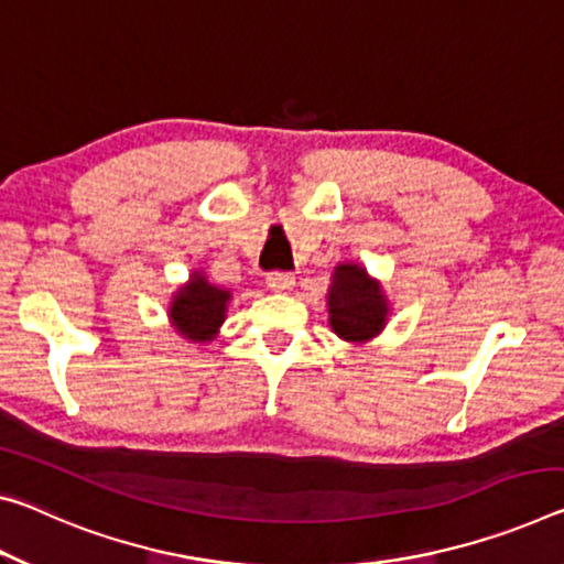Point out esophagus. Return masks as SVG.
Returning a JSON list of instances; mask_svg holds the SVG:
<instances>
[{
    "label": "esophagus",
    "instance_id": "obj_1",
    "mask_svg": "<svg viewBox=\"0 0 564 564\" xmlns=\"http://www.w3.org/2000/svg\"><path fill=\"white\" fill-rule=\"evenodd\" d=\"M268 289L271 291H275V293H285V291H291L293 289V275L291 273H285V271H275V273H271L268 275Z\"/></svg>",
    "mask_w": 564,
    "mask_h": 564
}]
</instances>
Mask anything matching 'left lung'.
Masks as SVG:
<instances>
[{"instance_id": "left-lung-1", "label": "left lung", "mask_w": 564, "mask_h": 564, "mask_svg": "<svg viewBox=\"0 0 564 564\" xmlns=\"http://www.w3.org/2000/svg\"><path fill=\"white\" fill-rule=\"evenodd\" d=\"M389 301L359 263H338L328 289V324L344 341L364 344L387 326Z\"/></svg>"}]
</instances>
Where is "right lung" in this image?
I'll use <instances>...</instances> for the list:
<instances>
[{
    "label": "right lung",
    "instance_id": "1",
    "mask_svg": "<svg viewBox=\"0 0 564 564\" xmlns=\"http://www.w3.org/2000/svg\"><path fill=\"white\" fill-rule=\"evenodd\" d=\"M228 301L230 291L208 283L200 271H195L191 281L181 285L170 301V324L191 341H213L220 324L226 321Z\"/></svg>",
    "mask_w": 564,
    "mask_h": 564
}]
</instances>
